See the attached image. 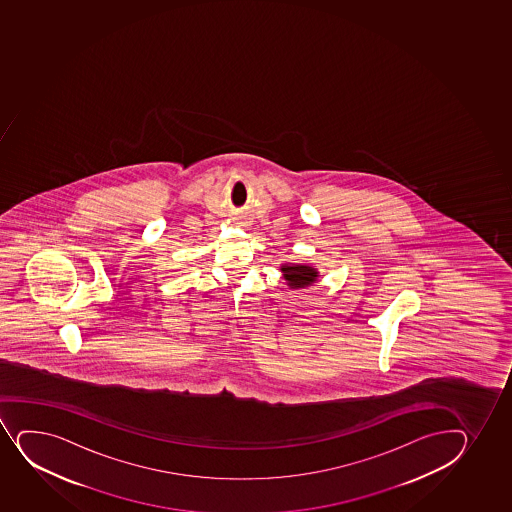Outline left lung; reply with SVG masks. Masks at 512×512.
<instances>
[{
	"label": "left lung",
	"mask_w": 512,
	"mask_h": 512,
	"mask_svg": "<svg viewBox=\"0 0 512 512\" xmlns=\"http://www.w3.org/2000/svg\"><path fill=\"white\" fill-rule=\"evenodd\" d=\"M281 270L284 281L291 289H304V287L313 286L319 277L318 270L311 265L284 264L281 265Z\"/></svg>",
	"instance_id": "8db88e82"
}]
</instances>
